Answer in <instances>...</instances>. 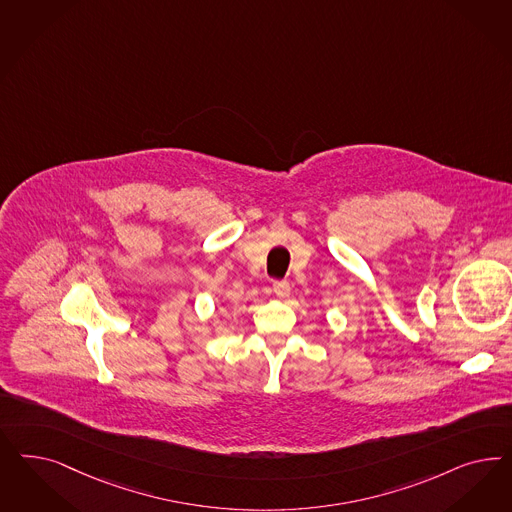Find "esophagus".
Masks as SVG:
<instances>
[{
	"label": "esophagus",
	"instance_id": "obj_1",
	"mask_svg": "<svg viewBox=\"0 0 512 512\" xmlns=\"http://www.w3.org/2000/svg\"><path fill=\"white\" fill-rule=\"evenodd\" d=\"M290 292H292V288H290V284H288V282H273V294L279 297V299H286V297L290 296Z\"/></svg>",
	"mask_w": 512,
	"mask_h": 512
}]
</instances>
